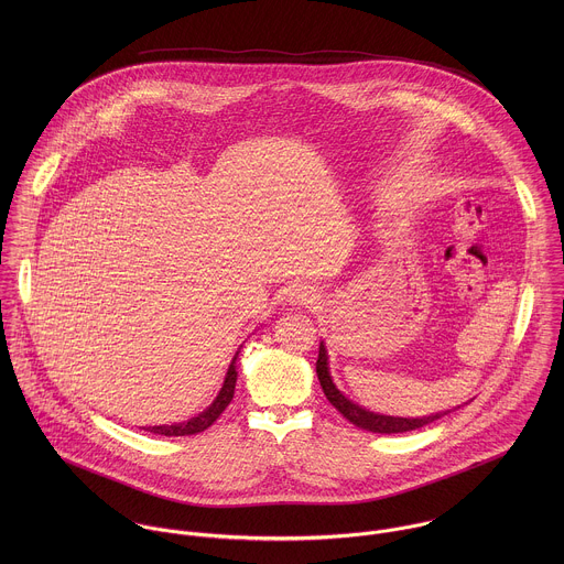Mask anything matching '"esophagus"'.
Segmentation results:
<instances>
[{
	"label": "esophagus",
	"instance_id": "esophagus-1",
	"mask_svg": "<svg viewBox=\"0 0 564 564\" xmlns=\"http://www.w3.org/2000/svg\"><path fill=\"white\" fill-rule=\"evenodd\" d=\"M319 300V293L315 286L311 284H293L289 291H286V302L291 306H313L315 302Z\"/></svg>",
	"mask_w": 564,
	"mask_h": 564
}]
</instances>
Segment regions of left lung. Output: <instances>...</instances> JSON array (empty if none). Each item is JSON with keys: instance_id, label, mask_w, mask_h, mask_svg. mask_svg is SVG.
Returning a JSON list of instances; mask_svg holds the SVG:
<instances>
[{"instance_id": "obj_1", "label": "left lung", "mask_w": 564, "mask_h": 564, "mask_svg": "<svg viewBox=\"0 0 564 564\" xmlns=\"http://www.w3.org/2000/svg\"><path fill=\"white\" fill-rule=\"evenodd\" d=\"M317 378L322 382L323 393L327 398V402L332 403L349 423H354L356 427L369 430V432H378V434H402L410 430H419L445 414H449L452 410H458L460 405L452 408V410H443V412H432L425 416H393V414H382V412H373L360 403L351 402L332 380L329 373V356L325 349V343H319V358H317Z\"/></svg>"}]
</instances>
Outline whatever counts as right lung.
<instances>
[{
	"instance_id": "1",
	"label": "right lung",
	"mask_w": 564,
	"mask_h": 564,
	"mask_svg": "<svg viewBox=\"0 0 564 564\" xmlns=\"http://www.w3.org/2000/svg\"><path fill=\"white\" fill-rule=\"evenodd\" d=\"M241 347H239V351L235 354V358H232V362H230V367H228L226 380H224V384H221L217 398L213 400V403H210L206 410H202L199 414H195V416H191V419H186V421H180V423L150 425V427H145V430H148V432H154V434H161V436H188V434H197V432H204L206 427H210V425L219 419V414L228 408V403L232 402V398H235V387H237V376H239V371H237V358H239V354H241Z\"/></svg>"
}]
</instances>
